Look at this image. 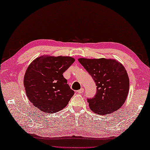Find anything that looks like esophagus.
<instances>
[{
    "mask_svg": "<svg viewBox=\"0 0 150 150\" xmlns=\"http://www.w3.org/2000/svg\"><path fill=\"white\" fill-rule=\"evenodd\" d=\"M84 88H81V89H80L79 90H78L77 92L78 93V94H82V93L84 92Z\"/></svg>",
    "mask_w": 150,
    "mask_h": 150,
    "instance_id": "obj_1",
    "label": "esophagus"
}]
</instances>
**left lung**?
<instances>
[{
	"mask_svg": "<svg viewBox=\"0 0 150 150\" xmlns=\"http://www.w3.org/2000/svg\"><path fill=\"white\" fill-rule=\"evenodd\" d=\"M96 85V93L88 98L90 108L100 115L111 114L124 104L129 82L124 66L112 59L79 58Z\"/></svg>",
	"mask_w": 150,
	"mask_h": 150,
	"instance_id": "obj_1",
	"label": "left lung"
}]
</instances>
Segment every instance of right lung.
<instances>
[{
  "mask_svg": "<svg viewBox=\"0 0 150 150\" xmlns=\"http://www.w3.org/2000/svg\"><path fill=\"white\" fill-rule=\"evenodd\" d=\"M74 61L70 56H41L27 68L24 78L26 96L41 112L56 113L68 104L74 91L63 73Z\"/></svg>",
  "mask_w": 150,
  "mask_h": 150,
  "instance_id": "right-lung-1",
  "label": "right lung"
}]
</instances>
